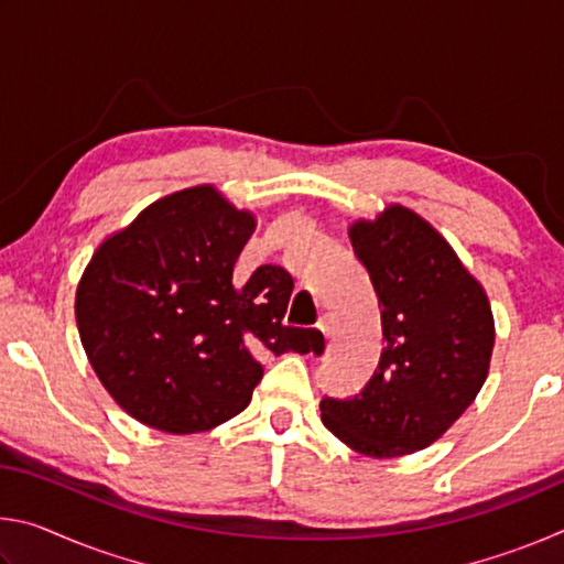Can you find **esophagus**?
Segmentation results:
<instances>
[{
    "mask_svg": "<svg viewBox=\"0 0 564 564\" xmlns=\"http://www.w3.org/2000/svg\"><path fill=\"white\" fill-rule=\"evenodd\" d=\"M318 330H321L323 336H326V338H330V333H333V321H330V316H326V313H323V316L318 318Z\"/></svg>",
    "mask_w": 564,
    "mask_h": 564,
    "instance_id": "34e87169",
    "label": "esophagus"
}]
</instances>
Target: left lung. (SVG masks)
I'll return each mask as SVG.
<instances>
[{
	"label": "left lung",
	"instance_id": "8db88e82",
	"mask_svg": "<svg viewBox=\"0 0 564 564\" xmlns=\"http://www.w3.org/2000/svg\"><path fill=\"white\" fill-rule=\"evenodd\" d=\"M378 293L386 348L356 398L321 400V420L350 451L400 457L435 443L488 378L495 321L488 293L453 246L390 204L348 228Z\"/></svg>",
	"mask_w": 564,
	"mask_h": 564
}]
</instances>
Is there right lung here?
Segmentation results:
<instances>
[{"mask_svg": "<svg viewBox=\"0 0 564 564\" xmlns=\"http://www.w3.org/2000/svg\"><path fill=\"white\" fill-rule=\"evenodd\" d=\"M256 216L212 184L147 206L104 238L76 285V326L117 405L161 433H204L251 403L261 352H316L323 333L285 326L293 279L261 265L234 279Z\"/></svg>", "mask_w": 564, "mask_h": 564, "instance_id": "1", "label": "right lung"}]
</instances>
